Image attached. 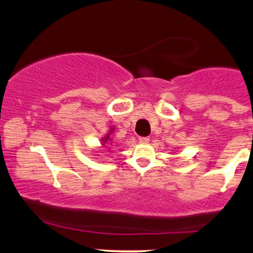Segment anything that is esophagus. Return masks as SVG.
I'll list each match as a JSON object with an SVG mask.
<instances>
[{
  "mask_svg": "<svg viewBox=\"0 0 253 253\" xmlns=\"http://www.w3.org/2000/svg\"><path fill=\"white\" fill-rule=\"evenodd\" d=\"M138 141H140V143H142V144H147V143H149V141H150V138L147 136H141L140 138H138Z\"/></svg>",
  "mask_w": 253,
  "mask_h": 253,
  "instance_id": "esophagus-1",
  "label": "esophagus"
}]
</instances>
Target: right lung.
Here are the masks:
<instances>
[{
    "label": "right lung",
    "instance_id": "1",
    "mask_svg": "<svg viewBox=\"0 0 253 253\" xmlns=\"http://www.w3.org/2000/svg\"><path fill=\"white\" fill-rule=\"evenodd\" d=\"M108 138H109V136H108V137H105V140H108Z\"/></svg>",
    "mask_w": 253,
    "mask_h": 253
}]
</instances>
